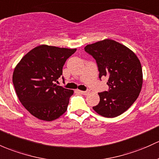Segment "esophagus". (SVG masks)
<instances>
[{
    "mask_svg": "<svg viewBox=\"0 0 159 159\" xmlns=\"http://www.w3.org/2000/svg\"><path fill=\"white\" fill-rule=\"evenodd\" d=\"M80 93L81 94H83V95H88L89 93V91H80Z\"/></svg>",
    "mask_w": 159,
    "mask_h": 159,
    "instance_id": "1",
    "label": "esophagus"
}]
</instances>
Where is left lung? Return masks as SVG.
I'll return each mask as SVG.
<instances>
[{
    "label": "left lung",
    "mask_w": 159,
    "mask_h": 159,
    "mask_svg": "<svg viewBox=\"0 0 159 159\" xmlns=\"http://www.w3.org/2000/svg\"><path fill=\"white\" fill-rule=\"evenodd\" d=\"M85 51L96 61L100 79L108 77L109 90L98 93L100 102L93 108L105 117L120 115L140 93L143 80L140 61L133 51L111 39L87 45Z\"/></svg>",
    "instance_id": "8db88e82"
}]
</instances>
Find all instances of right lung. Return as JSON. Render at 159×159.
Returning <instances> with one entry per match:
<instances>
[{
    "label": "right lung",
    "mask_w": 159,
    "mask_h": 159,
    "mask_svg": "<svg viewBox=\"0 0 159 159\" xmlns=\"http://www.w3.org/2000/svg\"><path fill=\"white\" fill-rule=\"evenodd\" d=\"M76 48L42 45L23 56L13 73L15 91L22 105L34 117L52 121L67 110L73 91L57 86L66 59Z\"/></svg>",
    "instance_id": "1"
}]
</instances>
